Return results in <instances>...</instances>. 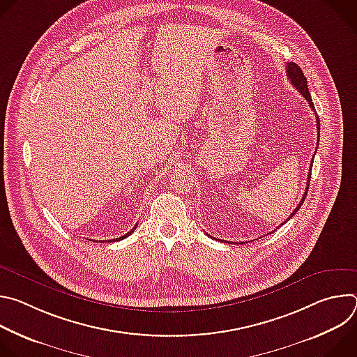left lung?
<instances>
[{"label": "left lung", "mask_w": 357, "mask_h": 357, "mask_svg": "<svg viewBox=\"0 0 357 357\" xmlns=\"http://www.w3.org/2000/svg\"><path fill=\"white\" fill-rule=\"evenodd\" d=\"M287 76H288V79L291 80V83H292V86L303 96V98L308 101V105H310V107L314 110V113H315V117H317V130H318V144L317 145H319V131H321V124H319V117H318V114H317V112H315V106H314V101H312V97H311V93H310V90H308V83H307V77L303 76V72L301 70V68L296 65V63H294V62H289V63H287ZM318 148V146H317ZM315 154H317V149H315ZM315 154H314V157H315ZM312 164H314V158H312V161H311V167H312ZM311 171H312V168H310V174H308V182H307V188H305V192H303V196H302V199L299 200V203H298V206L294 209V212L291 213V216L287 219V220H289L298 211H299V208L302 206V203H303V200H305V197H307V193H308V189H310V182H311ZM285 223V222H284ZM282 223V225H284ZM273 231H275V230H273ZM209 237H212V236H209ZM225 243H229V241H225ZM243 244V243H241Z\"/></svg>", "instance_id": "left-lung-1"}]
</instances>
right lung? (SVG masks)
I'll return each instance as SVG.
<instances>
[{
  "instance_id": "add662e5",
  "label": "right lung",
  "mask_w": 357,
  "mask_h": 357,
  "mask_svg": "<svg viewBox=\"0 0 357 357\" xmlns=\"http://www.w3.org/2000/svg\"><path fill=\"white\" fill-rule=\"evenodd\" d=\"M135 227H137V225H135ZM135 227H134V229H132V230H130V231H128V233H126V234H124V236H121V237H117V238H113V240H110V241H119V240H123V238H126V237H128V236H130V234H131V233H132V231H134V230H135Z\"/></svg>"
}]
</instances>
